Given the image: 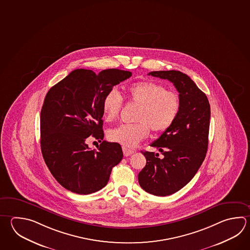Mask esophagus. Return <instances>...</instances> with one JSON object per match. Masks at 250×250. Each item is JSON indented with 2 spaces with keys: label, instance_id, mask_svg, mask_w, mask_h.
<instances>
[{
  "label": "esophagus",
  "instance_id": "1",
  "mask_svg": "<svg viewBox=\"0 0 250 250\" xmlns=\"http://www.w3.org/2000/svg\"><path fill=\"white\" fill-rule=\"evenodd\" d=\"M123 152H124V156H131V155L134 153V151L132 150V149H129V148L125 147V146H123Z\"/></svg>",
  "mask_w": 250,
  "mask_h": 250
}]
</instances>
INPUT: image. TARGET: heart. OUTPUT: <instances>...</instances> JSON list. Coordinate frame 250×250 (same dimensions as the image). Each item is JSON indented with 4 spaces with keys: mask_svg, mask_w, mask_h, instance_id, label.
Instances as JSON below:
<instances>
[{
    "mask_svg": "<svg viewBox=\"0 0 250 250\" xmlns=\"http://www.w3.org/2000/svg\"><path fill=\"white\" fill-rule=\"evenodd\" d=\"M129 101L139 106L133 124H125L108 131L110 141L124 146L133 147L149 134L165 132L178 116L179 95L173 91L151 80L139 81L127 88ZM122 95L118 90L110 89L104 96L103 110L106 120L112 122L118 118L122 108Z\"/></svg>",
    "mask_w": 250,
    "mask_h": 250,
    "instance_id": "heart-1",
    "label": "heart"
}]
</instances>
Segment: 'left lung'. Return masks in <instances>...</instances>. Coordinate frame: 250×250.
Returning a JSON list of instances; mask_svg holds the SVG:
<instances>
[{"label":"left lung","mask_w":250,"mask_h":250,"mask_svg":"<svg viewBox=\"0 0 250 250\" xmlns=\"http://www.w3.org/2000/svg\"><path fill=\"white\" fill-rule=\"evenodd\" d=\"M148 75L169 80L179 93L177 118L151 144L163 156L142 151L146 164L138 174L143 190L156 196H167L190 182L203 164L208 144L210 106L206 94L181 71H151Z\"/></svg>","instance_id":"obj_1"}]
</instances>
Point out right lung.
<instances>
[{
    "label": "right lung",
    "instance_id": "1",
    "mask_svg": "<svg viewBox=\"0 0 250 250\" xmlns=\"http://www.w3.org/2000/svg\"><path fill=\"white\" fill-rule=\"evenodd\" d=\"M132 76L108 69L95 74L77 69L47 92L41 111L43 158L57 182L72 193L89 194L108 183L111 170L123 158L122 147L104 141L105 94ZM89 138L101 142L91 151Z\"/></svg>",
    "mask_w": 250,
    "mask_h": 250
}]
</instances>
